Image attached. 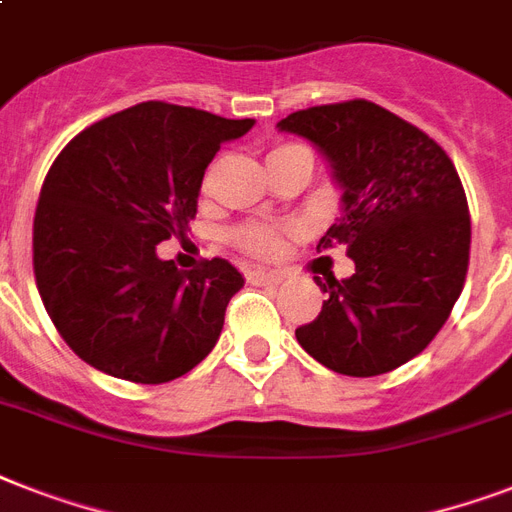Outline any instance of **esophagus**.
Returning <instances> with one entry per match:
<instances>
[{"mask_svg": "<svg viewBox=\"0 0 512 512\" xmlns=\"http://www.w3.org/2000/svg\"><path fill=\"white\" fill-rule=\"evenodd\" d=\"M249 281H255V284H268V287H276L281 284V276L273 271H252L249 273Z\"/></svg>", "mask_w": 512, "mask_h": 512, "instance_id": "1", "label": "esophagus"}]
</instances>
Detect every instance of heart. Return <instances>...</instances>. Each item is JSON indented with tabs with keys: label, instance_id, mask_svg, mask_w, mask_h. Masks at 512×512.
<instances>
[{
	"label": "heart",
	"instance_id": "1",
	"mask_svg": "<svg viewBox=\"0 0 512 512\" xmlns=\"http://www.w3.org/2000/svg\"><path fill=\"white\" fill-rule=\"evenodd\" d=\"M303 146H279L273 154H284V151H295ZM236 239L247 252L257 257H273L281 249V228L276 225H247L236 233Z\"/></svg>",
	"mask_w": 512,
	"mask_h": 512
}]
</instances>
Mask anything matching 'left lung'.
Masks as SVG:
<instances>
[{
  "label": "left lung",
  "instance_id": "left-lung-1",
  "mask_svg": "<svg viewBox=\"0 0 512 512\" xmlns=\"http://www.w3.org/2000/svg\"><path fill=\"white\" fill-rule=\"evenodd\" d=\"M281 132L319 148L342 191L319 249L348 247L356 273L313 276L327 300L297 342L350 377L385 374L428 348L465 284L470 212L436 140L369 100L295 111Z\"/></svg>",
  "mask_w": 512,
  "mask_h": 512
}]
</instances>
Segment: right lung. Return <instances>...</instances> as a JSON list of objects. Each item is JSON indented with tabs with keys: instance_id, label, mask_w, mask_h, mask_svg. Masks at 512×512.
<instances>
[{
	"instance_id": "1",
	"label": "right lung",
	"mask_w": 512,
	"mask_h": 512,
	"mask_svg": "<svg viewBox=\"0 0 512 512\" xmlns=\"http://www.w3.org/2000/svg\"><path fill=\"white\" fill-rule=\"evenodd\" d=\"M252 124L151 100L79 132L52 162L34 215V276L82 361L159 385L215 348L244 276L220 257L180 271L156 244L188 228L207 164Z\"/></svg>"
}]
</instances>
